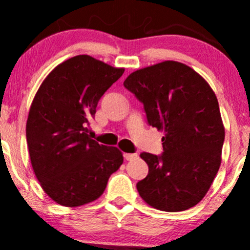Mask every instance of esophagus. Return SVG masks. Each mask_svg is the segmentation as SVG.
<instances>
[{
  "label": "esophagus",
  "mask_w": 250,
  "mask_h": 250,
  "mask_svg": "<svg viewBox=\"0 0 250 250\" xmlns=\"http://www.w3.org/2000/svg\"><path fill=\"white\" fill-rule=\"evenodd\" d=\"M137 156H139L137 154H125V159L127 160V161H131V160L137 159Z\"/></svg>",
  "instance_id": "1"
}]
</instances>
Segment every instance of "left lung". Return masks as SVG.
Masks as SVG:
<instances>
[{"mask_svg": "<svg viewBox=\"0 0 250 250\" xmlns=\"http://www.w3.org/2000/svg\"><path fill=\"white\" fill-rule=\"evenodd\" d=\"M123 85L143 103L149 125L165 133L161 156L141 154L149 171L136 185L140 196L163 211L194 207L221 166L225 125L214 90L199 73L176 61L135 70Z\"/></svg>", "mask_w": 250, "mask_h": 250, "instance_id": "1", "label": "left lung"}]
</instances>
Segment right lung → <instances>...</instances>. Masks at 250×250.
Masks as SVG:
<instances>
[{"mask_svg":"<svg viewBox=\"0 0 250 250\" xmlns=\"http://www.w3.org/2000/svg\"><path fill=\"white\" fill-rule=\"evenodd\" d=\"M123 73L77 55L56 65L34 96L25 125L30 162L44 193L59 205L97 200L123 163L119 148L99 145L88 134L97 102Z\"/></svg>","mask_w":250,"mask_h":250,"instance_id":"right-lung-1","label":"right lung"}]
</instances>
